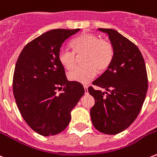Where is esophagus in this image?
Returning a JSON list of instances; mask_svg holds the SVG:
<instances>
[{"mask_svg": "<svg viewBox=\"0 0 157 157\" xmlns=\"http://www.w3.org/2000/svg\"><path fill=\"white\" fill-rule=\"evenodd\" d=\"M84 89H85V93L87 94V90H88V86L86 85H84Z\"/></svg>", "mask_w": 157, "mask_h": 157, "instance_id": "34e87169", "label": "esophagus"}]
</instances>
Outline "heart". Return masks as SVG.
<instances>
[{"instance_id":"obj_1","label":"heart","mask_w":157,"mask_h":157,"mask_svg":"<svg viewBox=\"0 0 157 157\" xmlns=\"http://www.w3.org/2000/svg\"><path fill=\"white\" fill-rule=\"evenodd\" d=\"M70 46L71 52L66 48H61L57 54V59L63 67L71 70L76 65V55L84 53L82 63L68 73L69 80L87 83L100 71L109 67L113 62L114 50L110 42L106 39H99L92 33H82L72 39Z\"/></svg>"}]
</instances>
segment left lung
<instances>
[{"label": "left lung", "instance_id": "1", "mask_svg": "<svg viewBox=\"0 0 157 157\" xmlns=\"http://www.w3.org/2000/svg\"><path fill=\"white\" fill-rule=\"evenodd\" d=\"M99 30L109 35L114 55L109 67L92 83L107 92L88 88L94 98L90 117L98 131L114 135L128 128L139 114L147 91V74L143 57L133 43L112 29Z\"/></svg>", "mask_w": 157, "mask_h": 157}]
</instances>
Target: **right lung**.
<instances>
[{
    "mask_svg": "<svg viewBox=\"0 0 157 157\" xmlns=\"http://www.w3.org/2000/svg\"><path fill=\"white\" fill-rule=\"evenodd\" d=\"M80 29L48 31L27 44L20 52L13 76V94L20 113L42 136L63 132L71 111L85 93L78 81H69L57 54L66 39ZM58 90H62L60 94Z\"/></svg>",
    "mask_w": 157,
    "mask_h": 157,
    "instance_id": "right-lung-1",
    "label": "right lung"
}]
</instances>
